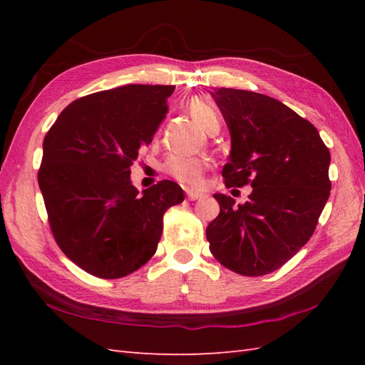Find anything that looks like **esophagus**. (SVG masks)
<instances>
[{
	"label": "esophagus",
	"instance_id": "1",
	"mask_svg": "<svg viewBox=\"0 0 365 365\" xmlns=\"http://www.w3.org/2000/svg\"><path fill=\"white\" fill-rule=\"evenodd\" d=\"M187 197H188L190 200H197V199H200V197H204V195H202V192H199V191L188 190V191H187Z\"/></svg>",
	"mask_w": 365,
	"mask_h": 365
}]
</instances>
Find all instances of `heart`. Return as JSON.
<instances>
[{"label": "heart", "mask_w": 365, "mask_h": 365, "mask_svg": "<svg viewBox=\"0 0 365 365\" xmlns=\"http://www.w3.org/2000/svg\"><path fill=\"white\" fill-rule=\"evenodd\" d=\"M188 110L195 120H197L204 128H207L212 120L218 119L213 108L208 106L200 98H192L188 103ZM207 166V160L199 157H187V155H169L165 161L166 173L175 178L177 182L188 185V187H199L202 183Z\"/></svg>", "instance_id": "heart-1"}]
</instances>
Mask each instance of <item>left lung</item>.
<instances>
[{
	"instance_id": "1",
	"label": "left lung",
	"mask_w": 365,
	"mask_h": 365,
	"mask_svg": "<svg viewBox=\"0 0 365 365\" xmlns=\"http://www.w3.org/2000/svg\"><path fill=\"white\" fill-rule=\"evenodd\" d=\"M212 96L230 131L224 183L252 192L238 207L213 196L220 215L205 232L210 251L234 273L269 274L312 237L329 197L331 155L319 130L273 97L226 88Z\"/></svg>"
}]
</instances>
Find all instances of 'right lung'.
<instances>
[{
    "instance_id": "obj_1",
    "label": "right lung",
    "mask_w": 365,
    "mask_h": 365,
    "mask_svg": "<svg viewBox=\"0 0 365 365\" xmlns=\"http://www.w3.org/2000/svg\"><path fill=\"white\" fill-rule=\"evenodd\" d=\"M174 89L127 84L81 97L45 135L37 180L53 237L92 276L119 279L145 265L157 251L163 215L183 202V190L170 180L143 195L130 182Z\"/></svg>"
}]
</instances>
